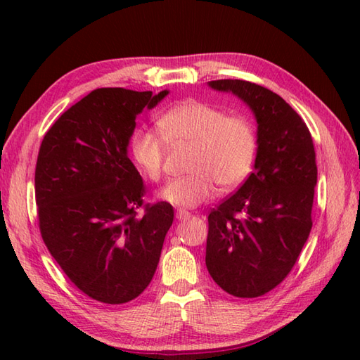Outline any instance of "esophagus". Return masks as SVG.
Returning <instances> with one entry per match:
<instances>
[{"mask_svg": "<svg viewBox=\"0 0 360 360\" xmlns=\"http://www.w3.org/2000/svg\"><path fill=\"white\" fill-rule=\"evenodd\" d=\"M188 217H192V215H190L187 210H178V212H176V218H178V219H186Z\"/></svg>", "mask_w": 360, "mask_h": 360, "instance_id": "esophagus-1", "label": "esophagus"}]
</instances>
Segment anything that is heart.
Returning <instances> with one entry per match:
<instances>
[{
  "label": "heart",
  "instance_id": "1",
  "mask_svg": "<svg viewBox=\"0 0 360 360\" xmlns=\"http://www.w3.org/2000/svg\"><path fill=\"white\" fill-rule=\"evenodd\" d=\"M167 143L190 145L186 176L168 181L159 192L162 201L176 207H196L221 190L238 187L248 178L257 155V133L243 116L201 101L181 102L159 119ZM151 129H136L129 150L139 170L151 181L162 174L165 143Z\"/></svg>",
  "mask_w": 360,
  "mask_h": 360
}]
</instances>
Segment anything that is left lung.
Instances as JSON below:
<instances>
[{"label":"left lung","mask_w":360,"mask_h":360,"mask_svg":"<svg viewBox=\"0 0 360 360\" xmlns=\"http://www.w3.org/2000/svg\"><path fill=\"white\" fill-rule=\"evenodd\" d=\"M257 120L254 172L209 215L205 266L226 292L264 295L286 278L307 243L317 184L316 151L302 117L272 93L246 80H212Z\"/></svg>","instance_id":"obj_1"}]
</instances>
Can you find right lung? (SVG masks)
I'll use <instances>...</instances> for the list:
<instances>
[{
    "label": "right lung",
    "mask_w": 360,
    "mask_h": 360,
    "mask_svg": "<svg viewBox=\"0 0 360 360\" xmlns=\"http://www.w3.org/2000/svg\"><path fill=\"white\" fill-rule=\"evenodd\" d=\"M164 89L98 88L44 134L35 167L38 223L46 248L83 294L120 304L141 295L156 272L173 223L168 202L145 205L143 181L128 158L136 117Z\"/></svg>",
    "instance_id": "add662e5"
}]
</instances>
